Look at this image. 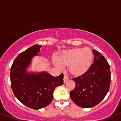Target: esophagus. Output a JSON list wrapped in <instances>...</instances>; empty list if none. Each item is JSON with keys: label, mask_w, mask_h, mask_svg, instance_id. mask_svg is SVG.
Returning <instances> with one entry per match:
<instances>
[{"label": "esophagus", "mask_w": 121, "mask_h": 121, "mask_svg": "<svg viewBox=\"0 0 121 121\" xmlns=\"http://www.w3.org/2000/svg\"><path fill=\"white\" fill-rule=\"evenodd\" d=\"M68 81H69V78L67 76H66V75H65V76L64 77V83H66Z\"/></svg>", "instance_id": "esophagus-1"}]
</instances>
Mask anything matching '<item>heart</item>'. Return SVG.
<instances>
[{
	"instance_id": "heart-1",
	"label": "heart",
	"mask_w": 121,
	"mask_h": 121,
	"mask_svg": "<svg viewBox=\"0 0 121 121\" xmlns=\"http://www.w3.org/2000/svg\"><path fill=\"white\" fill-rule=\"evenodd\" d=\"M93 59L94 54L90 48L75 47L61 52L57 59L53 60V64L59 69L68 65L70 73L78 77L88 72L92 66Z\"/></svg>"
}]
</instances>
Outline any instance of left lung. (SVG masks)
Listing matches in <instances>:
<instances>
[{"label":"left lung","instance_id":"left-lung-1","mask_svg":"<svg viewBox=\"0 0 121 121\" xmlns=\"http://www.w3.org/2000/svg\"><path fill=\"white\" fill-rule=\"evenodd\" d=\"M94 63L87 73L74 78V89L70 92L71 99L82 108H91L101 102L110 84V66L107 60L96 49Z\"/></svg>","mask_w":121,"mask_h":121}]
</instances>
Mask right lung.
Wrapping results in <instances>:
<instances>
[{
	"mask_svg": "<svg viewBox=\"0 0 121 121\" xmlns=\"http://www.w3.org/2000/svg\"><path fill=\"white\" fill-rule=\"evenodd\" d=\"M42 47L35 44L21 52L11 68V87L14 96L23 104L33 109L48 105L53 98L55 88L64 82L62 74L55 77L46 71L29 70L33 58L40 56L38 53Z\"/></svg>",
	"mask_w": 121,
	"mask_h": 121,
	"instance_id": "right-lung-1",
	"label": "right lung"
}]
</instances>
